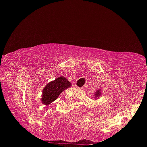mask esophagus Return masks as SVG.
Here are the masks:
<instances>
[{
  "mask_svg": "<svg viewBox=\"0 0 147 147\" xmlns=\"http://www.w3.org/2000/svg\"><path fill=\"white\" fill-rule=\"evenodd\" d=\"M87 87H88L87 85H85V86H84L80 88H79V89H81V90H86V89L87 88Z\"/></svg>",
  "mask_w": 147,
  "mask_h": 147,
  "instance_id": "obj_1",
  "label": "esophagus"
}]
</instances>
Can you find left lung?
Wrapping results in <instances>:
<instances>
[{"label": "left lung", "instance_id": "1", "mask_svg": "<svg viewBox=\"0 0 147 147\" xmlns=\"http://www.w3.org/2000/svg\"><path fill=\"white\" fill-rule=\"evenodd\" d=\"M99 95H100V90H99L98 91H96V92L95 94V96L96 97V98H98V97Z\"/></svg>", "mask_w": 147, "mask_h": 147}]
</instances>
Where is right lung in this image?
<instances>
[{
	"label": "right lung",
	"instance_id": "obj_1",
	"mask_svg": "<svg viewBox=\"0 0 147 147\" xmlns=\"http://www.w3.org/2000/svg\"><path fill=\"white\" fill-rule=\"evenodd\" d=\"M70 86L71 84L68 79L62 77H58L55 81L48 83L44 88L42 95V102L45 105H48L58 98L61 92Z\"/></svg>",
	"mask_w": 147,
	"mask_h": 147
}]
</instances>
